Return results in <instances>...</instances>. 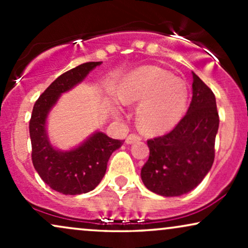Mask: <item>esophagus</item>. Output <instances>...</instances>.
<instances>
[{
    "instance_id": "34e87169",
    "label": "esophagus",
    "mask_w": 248,
    "mask_h": 248,
    "mask_svg": "<svg viewBox=\"0 0 248 248\" xmlns=\"http://www.w3.org/2000/svg\"><path fill=\"white\" fill-rule=\"evenodd\" d=\"M140 140H142V138L140 135H138V134H129V135L127 136L126 142L128 144H130V143H134L135 141H140Z\"/></svg>"
}]
</instances>
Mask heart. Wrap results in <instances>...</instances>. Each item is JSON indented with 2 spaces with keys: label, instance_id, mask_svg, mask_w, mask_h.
I'll return each mask as SVG.
<instances>
[{
  "label": "heart",
  "instance_id": "heart-1",
  "mask_svg": "<svg viewBox=\"0 0 248 248\" xmlns=\"http://www.w3.org/2000/svg\"><path fill=\"white\" fill-rule=\"evenodd\" d=\"M118 96L126 105L140 104L136 112L139 127L144 133L156 134L175 126L182 118L187 88L186 82L169 71L144 66L124 79Z\"/></svg>",
  "mask_w": 248,
  "mask_h": 248
}]
</instances>
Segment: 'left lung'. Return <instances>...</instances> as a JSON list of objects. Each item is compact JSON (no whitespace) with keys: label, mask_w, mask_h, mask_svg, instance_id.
I'll return each instance as SVG.
<instances>
[{"label":"left lung","mask_w":248,"mask_h":248,"mask_svg":"<svg viewBox=\"0 0 248 248\" xmlns=\"http://www.w3.org/2000/svg\"><path fill=\"white\" fill-rule=\"evenodd\" d=\"M192 100L186 114L168 134L150 139L141 178L150 191L173 197L195 189L211 169L219 127L216 98L192 73Z\"/></svg>","instance_id":"left-lung-1"}]
</instances>
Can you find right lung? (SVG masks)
<instances>
[{
  "label": "right lung",
  "instance_id": "1",
  "mask_svg": "<svg viewBox=\"0 0 248 248\" xmlns=\"http://www.w3.org/2000/svg\"><path fill=\"white\" fill-rule=\"evenodd\" d=\"M101 62H88L62 73L33 105L29 122L31 158L41 178L51 189L64 195H80L95 189L107 169V162L122 141L95 133L81 146L70 152H59L50 144L45 119L62 93L80 82Z\"/></svg>",
  "mask_w": 248,
  "mask_h": 248
}]
</instances>
